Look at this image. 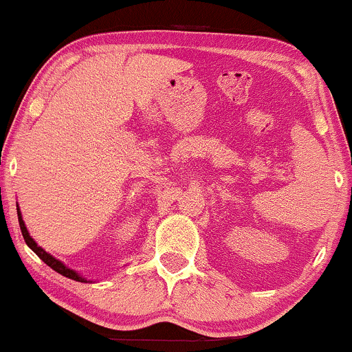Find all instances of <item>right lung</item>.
<instances>
[{"mask_svg": "<svg viewBox=\"0 0 352 352\" xmlns=\"http://www.w3.org/2000/svg\"><path fill=\"white\" fill-rule=\"evenodd\" d=\"M16 209H18V221H19L21 232H23L24 242L28 243V247H29V249H31L32 252H34V254L37 255V257H39L41 260H43L44 263H47V265L51 267L52 270H56L57 274H60V275L67 276V278H70V280H76V282H84V283H87V280L84 278V276H80V275H78L76 270H72V268L65 267L64 263L60 262V260H57L56 257H52V255H51V254H47V252H45V250L43 249V247H39V245H37V243L34 242V239H32L31 235H29L28 229H26V226H24V221H23V216H21L19 206H16Z\"/></svg>", "mask_w": 352, "mask_h": 352, "instance_id": "add662e5", "label": "right lung"}]
</instances>
